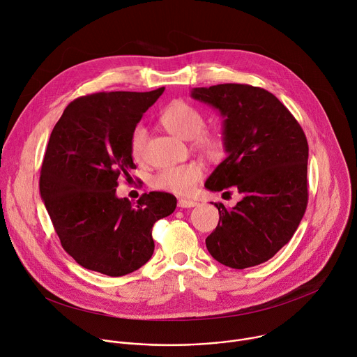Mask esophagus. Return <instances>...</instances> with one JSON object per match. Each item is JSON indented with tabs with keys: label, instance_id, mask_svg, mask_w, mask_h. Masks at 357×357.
<instances>
[{
	"label": "esophagus",
	"instance_id": "34e87169",
	"mask_svg": "<svg viewBox=\"0 0 357 357\" xmlns=\"http://www.w3.org/2000/svg\"><path fill=\"white\" fill-rule=\"evenodd\" d=\"M197 205V202L195 200H190V199H179L178 200V206L179 208H195Z\"/></svg>",
	"mask_w": 357,
	"mask_h": 357
}]
</instances>
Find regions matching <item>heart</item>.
Returning a JSON list of instances; mask_svg holds the SVG:
<instances>
[{
  "mask_svg": "<svg viewBox=\"0 0 357 357\" xmlns=\"http://www.w3.org/2000/svg\"><path fill=\"white\" fill-rule=\"evenodd\" d=\"M160 123L175 137L186 141L192 139L193 146L208 157H218L222 152L223 141L220 135L215 131L203 130L206 126L205 116L183 100H175L168 105L160 116ZM146 137V130L141 126L135 127L131 134L130 152L137 162L145 160ZM202 175L203 168L197 162L167 167L154 176L152 186L179 196H188L202 179Z\"/></svg>",
  "mask_w": 357,
  "mask_h": 357,
  "instance_id": "heart-1",
  "label": "heart"
}]
</instances>
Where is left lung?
Masks as SVG:
<instances>
[{
  "mask_svg": "<svg viewBox=\"0 0 357 357\" xmlns=\"http://www.w3.org/2000/svg\"><path fill=\"white\" fill-rule=\"evenodd\" d=\"M225 117L227 157L208 178L212 192L236 190L241 200L219 209L208 236L212 257L243 270L268 261L291 240L308 205V141L299 123L270 91L225 83L190 94Z\"/></svg>",
  "mask_w": 357,
  "mask_h": 357,
  "instance_id": "1",
  "label": "left lung"
}]
</instances>
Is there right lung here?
Returning a JSON list of instances; mask_svg holds the SVG:
<instances>
[{"label": "right lung", "mask_w": 357, "mask_h": 357, "mask_svg": "<svg viewBox=\"0 0 357 357\" xmlns=\"http://www.w3.org/2000/svg\"><path fill=\"white\" fill-rule=\"evenodd\" d=\"M164 90L79 97L50 134L40 197L62 247L87 270L121 277L142 267L155 247L152 226L176 208L167 192L144 193L137 205L116 195L120 178L135 169L131 134Z\"/></svg>", "instance_id": "add662e5"}]
</instances>
